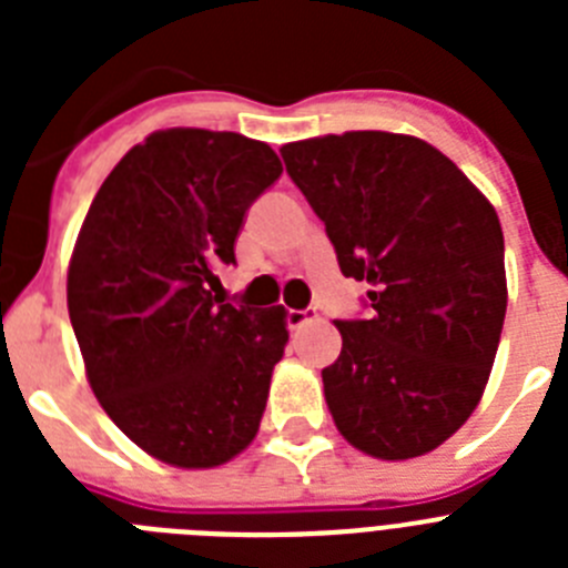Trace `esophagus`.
Instances as JSON below:
<instances>
[{"label": "esophagus", "mask_w": 568, "mask_h": 568, "mask_svg": "<svg viewBox=\"0 0 568 568\" xmlns=\"http://www.w3.org/2000/svg\"><path fill=\"white\" fill-rule=\"evenodd\" d=\"M315 310H287V327L290 329H301L307 327L310 321H315Z\"/></svg>", "instance_id": "1"}]
</instances>
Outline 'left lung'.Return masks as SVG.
<instances>
[{"label": "left lung", "mask_w": 568, "mask_h": 568, "mask_svg": "<svg viewBox=\"0 0 568 568\" xmlns=\"http://www.w3.org/2000/svg\"><path fill=\"white\" fill-rule=\"evenodd\" d=\"M290 179L366 281L321 369L338 433L381 460L433 453L478 406L506 315L504 230L475 184L415 135L353 130L281 148Z\"/></svg>", "instance_id": "8db88e82"}]
</instances>
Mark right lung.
Returning <instances> with one entry per match:
<instances>
[{"label":"right lung","instance_id":"right-lung-1","mask_svg":"<svg viewBox=\"0 0 568 568\" xmlns=\"http://www.w3.org/2000/svg\"><path fill=\"white\" fill-rule=\"evenodd\" d=\"M275 150L239 133H150L104 179L68 270V313L93 395L148 455L227 464L255 438L284 307L224 304L250 204L278 182Z\"/></svg>","mask_w":568,"mask_h":568}]
</instances>
